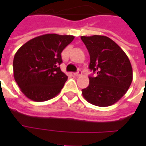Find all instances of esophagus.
I'll list each match as a JSON object with an SVG mask.
<instances>
[{"label": "esophagus", "mask_w": 146, "mask_h": 146, "mask_svg": "<svg viewBox=\"0 0 146 146\" xmlns=\"http://www.w3.org/2000/svg\"><path fill=\"white\" fill-rule=\"evenodd\" d=\"M73 75L75 76H82V72H81V70H79L76 73H73Z\"/></svg>", "instance_id": "34e87169"}]
</instances>
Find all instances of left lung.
<instances>
[{"label": "left lung", "instance_id": "left-lung-1", "mask_svg": "<svg viewBox=\"0 0 146 146\" xmlns=\"http://www.w3.org/2000/svg\"><path fill=\"white\" fill-rule=\"evenodd\" d=\"M90 55L89 69L97 73L89 76V85L82 89L90 104L111 106L124 96L133 81L129 58L117 44L104 35L81 36Z\"/></svg>", "mask_w": 146, "mask_h": 146}]
</instances>
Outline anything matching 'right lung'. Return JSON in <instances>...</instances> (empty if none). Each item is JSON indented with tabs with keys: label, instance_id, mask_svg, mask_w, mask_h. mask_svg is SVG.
Returning <instances> with one entry per match:
<instances>
[{
	"label": "right lung",
	"instance_id": "right-lung-1",
	"mask_svg": "<svg viewBox=\"0 0 146 146\" xmlns=\"http://www.w3.org/2000/svg\"><path fill=\"white\" fill-rule=\"evenodd\" d=\"M73 35L45 34L22 45L15 54L13 76L23 93L34 102L51 99L60 92L67 76L59 65L61 52Z\"/></svg>",
	"mask_w": 146,
	"mask_h": 146
}]
</instances>
